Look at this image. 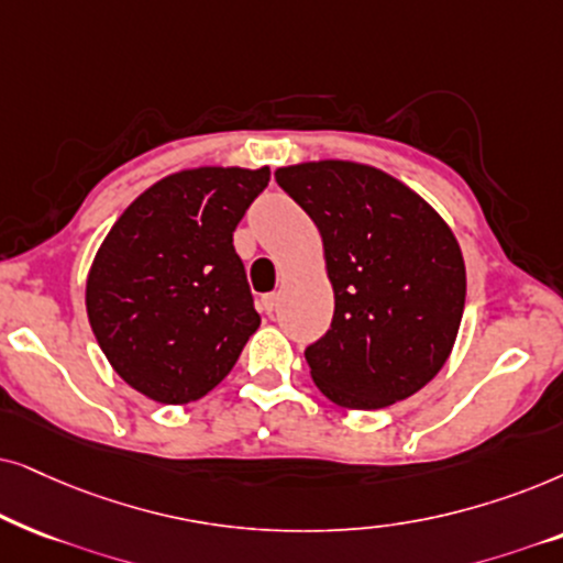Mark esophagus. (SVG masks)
Listing matches in <instances>:
<instances>
[{
	"instance_id": "1",
	"label": "esophagus",
	"mask_w": 563,
	"mask_h": 563,
	"mask_svg": "<svg viewBox=\"0 0 563 563\" xmlns=\"http://www.w3.org/2000/svg\"><path fill=\"white\" fill-rule=\"evenodd\" d=\"M277 298H280L277 294H265V296H262V311L275 313L277 311Z\"/></svg>"
}]
</instances>
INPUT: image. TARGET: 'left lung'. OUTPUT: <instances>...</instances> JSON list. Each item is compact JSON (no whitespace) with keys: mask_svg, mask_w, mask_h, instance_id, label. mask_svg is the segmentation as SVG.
<instances>
[{"mask_svg":"<svg viewBox=\"0 0 563 563\" xmlns=\"http://www.w3.org/2000/svg\"><path fill=\"white\" fill-rule=\"evenodd\" d=\"M275 179L319 227L334 288L332 324L303 350L313 384L350 409L417 394L451 355L466 303L453 231L399 179L363 164H298Z\"/></svg>","mask_w":563,"mask_h":563,"instance_id":"8db88e82","label":"left lung"}]
</instances>
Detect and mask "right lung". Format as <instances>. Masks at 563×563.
Wrapping results in <instances>:
<instances>
[{"mask_svg": "<svg viewBox=\"0 0 563 563\" xmlns=\"http://www.w3.org/2000/svg\"><path fill=\"white\" fill-rule=\"evenodd\" d=\"M269 169L177 172L133 200L87 277V317L125 384L187 404L221 384L260 313L234 229Z\"/></svg>", "mask_w": 563, "mask_h": 563, "instance_id": "add662e5", "label": "right lung"}]
</instances>
